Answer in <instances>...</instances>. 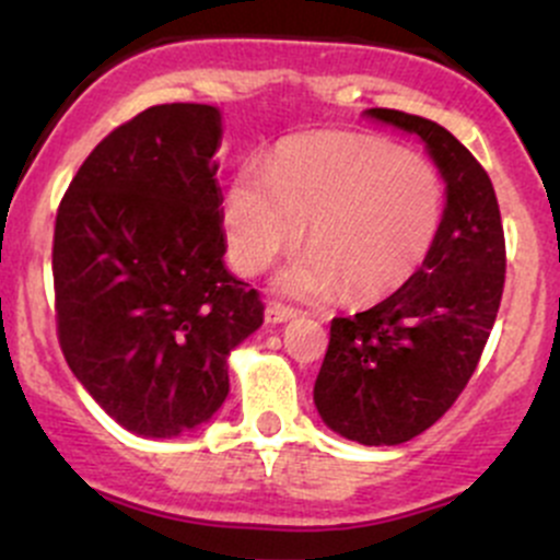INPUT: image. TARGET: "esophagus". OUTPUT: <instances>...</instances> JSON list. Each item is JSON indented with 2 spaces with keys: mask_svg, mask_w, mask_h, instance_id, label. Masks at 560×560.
<instances>
[{
  "mask_svg": "<svg viewBox=\"0 0 560 560\" xmlns=\"http://www.w3.org/2000/svg\"><path fill=\"white\" fill-rule=\"evenodd\" d=\"M298 312L290 306H281V303H268V308H265V319L270 322V325H279V322H287L292 319Z\"/></svg>",
  "mask_w": 560,
  "mask_h": 560,
  "instance_id": "obj_1",
  "label": "esophagus"
}]
</instances>
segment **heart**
<instances>
[{
	"instance_id": "obj_1",
	"label": "heart",
	"mask_w": 560,
	"mask_h": 560,
	"mask_svg": "<svg viewBox=\"0 0 560 560\" xmlns=\"http://www.w3.org/2000/svg\"><path fill=\"white\" fill-rule=\"evenodd\" d=\"M444 178L431 160L363 132L281 140L265 167L244 165L224 195V238L244 273L270 268L306 233L308 252L279 276L301 301L358 303L398 292L444 222Z\"/></svg>"
}]
</instances>
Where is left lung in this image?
<instances>
[{"instance_id":"8db88e82","label":"left lung","mask_w":560,"mask_h":560,"mask_svg":"<svg viewBox=\"0 0 560 560\" xmlns=\"http://www.w3.org/2000/svg\"><path fill=\"white\" fill-rule=\"evenodd\" d=\"M365 113L415 132L447 180L442 230L422 268L369 312L330 322L314 385L327 428L393 447L428 431L477 371L501 306L506 246L490 175L455 135L404 110Z\"/></svg>"}]
</instances>
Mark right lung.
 <instances>
[{
	"label": "right lung",
	"mask_w": 560,
	"mask_h": 560,
	"mask_svg": "<svg viewBox=\"0 0 560 560\" xmlns=\"http://www.w3.org/2000/svg\"><path fill=\"white\" fill-rule=\"evenodd\" d=\"M211 105H154L113 129L56 211V336L72 374L127 431L171 439L217 415L228 354L262 325L224 268Z\"/></svg>",
	"instance_id": "obj_1"
}]
</instances>
